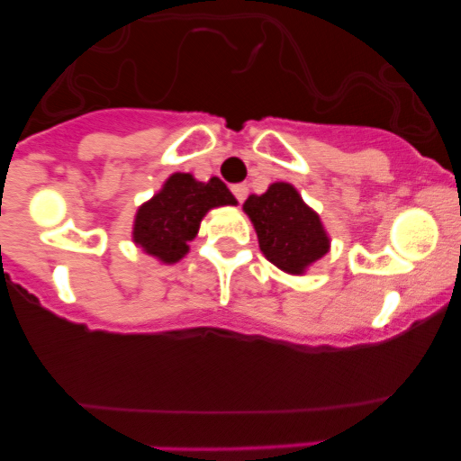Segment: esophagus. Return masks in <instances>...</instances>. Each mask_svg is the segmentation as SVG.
I'll return each instance as SVG.
<instances>
[{"mask_svg":"<svg viewBox=\"0 0 461 461\" xmlns=\"http://www.w3.org/2000/svg\"><path fill=\"white\" fill-rule=\"evenodd\" d=\"M231 194L236 196V201L243 203L245 198H248V185H234V187H231Z\"/></svg>","mask_w":461,"mask_h":461,"instance_id":"34e87169","label":"esophagus"}]
</instances>
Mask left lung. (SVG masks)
Returning <instances> with one entry per match:
<instances>
[{"label": "left lung", "mask_w": 461, "mask_h": 461, "mask_svg": "<svg viewBox=\"0 0 461 461\" xmlns=\"http://www.w3.org/2000/svg\"><path fill=\"white\" fill-rule=\"evenodd\" d=\"M243 212L257 230L260 252L283 272L301 276L330 252V236L319 213L294 185L272 183L260 196L252 194Z\"/></svg>", "instance_id": "left-lung-1"}]
</instances>
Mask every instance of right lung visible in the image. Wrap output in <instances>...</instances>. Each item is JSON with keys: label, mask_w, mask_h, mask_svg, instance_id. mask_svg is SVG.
I'll return each instance as SVG.
<instances>
[{"label": "right lung", "mask_w": 461, "mask_h": 461, "mask_svg": "<svg viewBox=\"0 0 461 461\" xmlns=\"http://www.w3.org/2000/svg\"><path fill=\"white\" fill-rule=\"evenodd\" d=\"M239 204L221 178L207 183L192 174H171L158 194L138 207L131 239L138 248L160 263H178L189 252L209 209Z\"/></svg>", "instance_id": "obj_1"}]
</instances>
